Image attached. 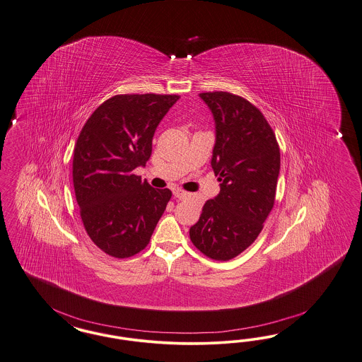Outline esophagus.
<instances>
[{"label":"esophagus","mask_w":362,"mask_h":362,"mask_svg":"<svg viewBox=\"0 0 362 362\" xmlns=\"http://www.w3.org/2000/svg\"><path fill=\"white\" fill-rule=\"evenodd\" d=\"M174 197L176 199L179 200H185L187 199L188 194L186 191H183V189H179V188H176L174 189Z\"/></svg>","instance_id":"obj_1"}]
</instances>
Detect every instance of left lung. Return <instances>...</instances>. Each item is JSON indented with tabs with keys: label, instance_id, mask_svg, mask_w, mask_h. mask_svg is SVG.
I'll list each match as a JSON object with an SVG mask.
<instances>
[{
	"label": "left lung",
	"instance_id": "obj_1",
	"mask_svg": "<svg viewBox=\"0 0 362 362\" xmlns=\"http://www.w3.org/2000/svg\"><path fill=\"white\" fill-rule=\"evenodd\" d=\"M216 128L211 165L221 183L189 228L194 246L214 261H230L254 243L273 210L281 168L279 144L263 113L230 92H203Z\"/></svg>",
	"mask_w": 362,
	"mask_h": 362
}]
</instances>
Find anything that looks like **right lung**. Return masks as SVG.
I'll list each match as a JSON object with an SVG mask.
<instances>
[{
	"label": "right lung",
	"instance_id": "right-lung-1",
	"mask_svg": "<svg viewBox=\"0 0 362 362\" xmlns=\"http://www.w3.org/2000/svg\"><path fill=\"white\" fill-rule=\"evenodd\" d=\"M177 95H116L89 116L76 141L74 187L92 242L113 258L146 249L173 192L134 174L146 165L152 137Z\"/></svg>",
	"mask_w": 362,
	"mask_h": 362
}]
</instances>
